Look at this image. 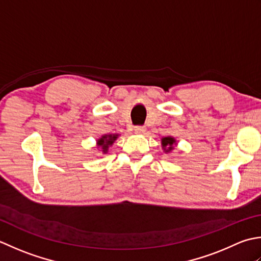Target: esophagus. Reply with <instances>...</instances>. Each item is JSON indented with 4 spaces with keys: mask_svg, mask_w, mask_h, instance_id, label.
Here are the masks:
<instances>
[{
    "mask_svg": "<svg viewBox=\"0 0 261 261\" xmlns=\"http://www.w3.org/2000/svg\"><path fill=\"white\" fill-rule=\"evenodd\" d=\"M135 133L136 134H143V133H145V127L144 126H136Z\"/></svg>",
    "mask_w": 261,
    "mask_h": 261,
    "instance_id": "obj_1",
    "label": "esophagus"
}]
</instances>
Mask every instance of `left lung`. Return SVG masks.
<instances>
[{"label": "left lung", "mask_w": 261, "mask_h": 261, "mask_svg": "<svg viewBox=\"0 0 261 261\" xmlns=\"http://www.w3.org/2000/svg\"><path fill=\"white\" fill-rule=\"evenodd\" d=\"M174 142H175L174 138H172V137H164V138H162V145L164 147V151H166V152L172 151L173 150ZM167 146H168V148L166 147Z\"/></svg>", "instance_id": "obj_1"}]
</instances>
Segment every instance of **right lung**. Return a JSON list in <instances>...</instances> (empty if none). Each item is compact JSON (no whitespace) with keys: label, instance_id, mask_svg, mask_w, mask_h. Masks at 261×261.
<instances>
[{"label":"right lung","instance_id":"right-lung-1","mask_svg":"<svg viewBox=\"0 0 261 261\" xmlns=\"http://www.w3.org/2000/svg\"><path fill=\"white\" fill-rule=\"evenodd\" d=\"M118 137V135H105L100 138V140L98 141V146H100L101 148H102L103 153H106L108 151V147L110 145H113V143L116 141V138Z\"/></svg>","mask_w":261,"mask_h":261}]
</instances>
